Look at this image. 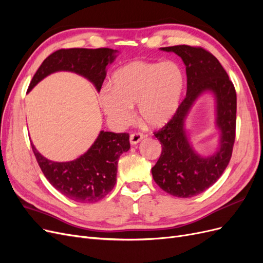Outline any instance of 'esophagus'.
<instances>
[{
    "label": "esophagus",
    "mask_w": 263,
    "mask_h": 263,
    "mask_svg": "<svg viewBox=\"0 0 263 263\" xmlns=\"http://www.w3.org/2000/svg\"><path fill=\"white\" fill-rule=\"evenodd\" d=\"M142 138H144V135H142V134H140V133H134V134L130 135L129 141H130V144L134 146V145H137Z\"/></svg>",
    "instance_id": "obj_1"
}]
</instances>
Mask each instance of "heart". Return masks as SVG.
<instances>
[{
	"label": "heart",
	"mask_w": 263,
	"mask_h": 263,
	"mask_svg": "<svg viewBox=\"0 0 263 263\" xmlns=\"http://www.w3.org/2000/svg\"><path fill=\"white\" fill-rule=\"evenodd\" d=\"M185 84L184 71L176 61H132L113 74V87L101 90L100 102L110 122L121 128L132 122L135 104L142 122L161 127L179 110Z\"/></svg>",
	"instance_id": "heart-1"
}]
</instances>
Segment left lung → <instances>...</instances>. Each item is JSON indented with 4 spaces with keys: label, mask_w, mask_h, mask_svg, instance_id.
<instances>
[{
    "label": "left lung",
    "mask_w": 263,
    "mask_h": 263,
    "mask_svg": "<svg viewBox=\"0 0 263 263\" xmlns=\"http://www.w3.org/2000/svg\"><path fill=\"white\" fill-rule=\"evenodd\" d=\"M160 50L174 52L182 59L186 70L187 90L177 114L155 133L161 142L162 153L151 173L164 192L177 197H192L212 186L229 163L235 142L236 91L219 61L205 49L179 45ZM206 92L214 98L215 128L219 132L218 147L210 156L197 153L186 128L190 109Z\"/></svg>",
    "instance_id": "8db88e82"
}]
</instances>
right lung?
<instances>
[{"label":"right lung","mask_w":263,"mask_h":263,"mask_svg":"<svg viewBox=\"0 0 263 263\" xmlns=\"http://www.w3.org/2000/svg\"><path fill=\"white\" fill-rule=\"evenodd\" d=\"M109 48L60 49L47 57L31 79L27 93L51 73L68 71L85 78L98 92L106 77V68L117 57ZM44 176L61 194L74 202L95 203L105 197L116 183L117 162L129 150V135L101 130L83 155L74 160L57 162L45 158L31 144Z\"/></svg>","instance_id":"obj_1"}]
</instances>
